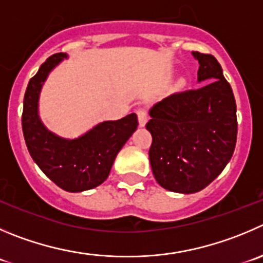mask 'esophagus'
<instances>
[{
	"mask_svg": "<svg viewBox=\"0 0 263 263\" xmlns=\"http://www.w3.org/2000/svg\"><path fill=\"white\" fill-rule=\"evenodd\" d=\"M137 116H138L139 126L143 127L144 125L147 124V121H148V115H147V111L143 108L138 109V111H137Z\"/></svg>",
	"mask_w": 263,
	"mask_h": 263,
	"instance_id": "34e87169",
	"label": "esophagus"
}]
</instances>
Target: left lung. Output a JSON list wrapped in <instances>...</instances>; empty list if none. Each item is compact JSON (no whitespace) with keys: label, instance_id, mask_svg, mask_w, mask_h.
<instances>
[{"label":"left lung","instance_id":"8db88e82","mask_svg":"<svg viewBox=\"0 0 263 263\" xmlns=\"http://www.w3.org/2000/svg\"><path fill=\"white\" fill-rule=\"evenodd\" d=\"M199 62V89L176 92L149 109V162L157 183L194 194L213 182L234 154L236 103L213 55L192 51Z\"/></svg>","mask_w":263,"mask_h":263}]
</instances>
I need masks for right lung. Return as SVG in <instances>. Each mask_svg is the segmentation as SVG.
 <instances>
[{
    "label": "right lung",
    "instance_id": "add662e5",
    "mask_svg": "<svg viewBox=\"0 0 263 263\" xmlns=\"http://www.w3.org/2000/svg\"><path fill=\"white\" fill-rule=\"evenodd\" d=\"M67 57L66 52L51 55L29 80L22 127L29 155L40 169L64 191L81 192L106 181L119 151L137 130L138 119L130 114L116 121H103L74 139L47 130L39 116L40 92L50 72Z\"/></svg>",
    "mask_w": 263,
    "mask_h": 263
}]
</instances>
